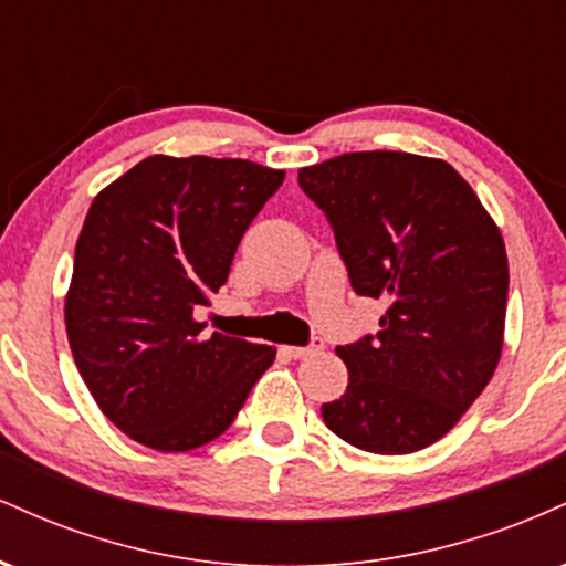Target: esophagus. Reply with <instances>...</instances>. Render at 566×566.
<instances>
[{
  "label": "esophagus",
  "mask_w": 566,
  "mask_h": 566,
  "mask_svg": "<svg viewBox=\"0 0 566 566\" xmlns=\"http://www.w3.org/2000/svg\"><path fill=\"white\" fill-rule=\"evenodd\" d=\"M324 348L322 340H314L311 346H284V354L290 356V359H305V356H314L319 354V350Z\"/></svg>",
  "instance_id": "esophagus-1"
}]
</instances>
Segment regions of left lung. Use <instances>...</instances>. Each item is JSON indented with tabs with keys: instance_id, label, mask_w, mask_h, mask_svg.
Listing matches in <instances>:
<instances>
[{
	"instance_id": "8db88e82",
	"label": "left lung",
	"mask_w": 566,
	"mask_h": 566,
	"mask_svg": "<svg viewBox=\"0 0 566 566\" xmlns=\"http://www.w3.org/2000/svg\"><path fill=\"white\" fill-rule=\"evenodd\" d=\"M329 218L350 287L386 301L378 335L337 346L348 386L322 405L365 452L407 454L463 418L503 350L509 258L497 223L444 159L354 151L297 170Z\"/></svg>"
}]
</instances>
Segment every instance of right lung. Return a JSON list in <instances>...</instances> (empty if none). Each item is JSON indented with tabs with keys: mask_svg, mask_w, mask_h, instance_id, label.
<instances>
[{
	"mask_svg": "<svg viewBox=\"0 0 566 566\" xmlns=\"http://www.w3.org/2000/svg\"><path fill=\"white\" fill-rule=\"evenodd\" d=\"M284 170L247 159L138 161L90 205L66 292L76 369L112 423L157 452H188L237 418L276 348L193 319L226 284L247 226Z\"/></svg>",
	"mask_w": 566,
	"mask_h": 566,
	"instance_id": "obj_1",
	"label": "right lung"
}]
</instances>
